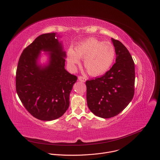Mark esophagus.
<instances>
[{
    "mask_svg": "<svg viewBox=\"0 0 160 160\" xmlns=\"http://www.w3.org/2000/svg\"><path fill=\"white\" fill-rule=\"evenodd\" d=\"M78 79L79 81L82 82H85L86 81V78L84 77H82V76H79L78 77Z\"/></svg>",
    "mask_w": 160,
    "mask_h": 160,
    "instance_id": "obj_1",
    "label": "esophagus"
}]
</instances>
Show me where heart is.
I'll return each mask as SVG.
<instances>
[{"instance_id":"obj_1","label":"heart","mask_w":160,"mask_h":160,"mask_svg":"<svg viewBox=\"0 0 160 160\" xmlns=\"http://www.w3.org/2000/svg\"><path fill=\"white\" fill-rule=\"evenodd\" d=\"M115 57V48L111 42L91 37L78 44L75 51L72 49L68 50L67 61L71 69L75 70L80 63V59H84V67L88 73L98 77L110 69Z\"/></svg>"}]
</instances>
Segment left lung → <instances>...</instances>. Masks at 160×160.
<instances>
[{
	"mask_svg": "<svg viewBox=\"0 0 160 160\" xmlns=\"http://www.w3.org/2000/svg\"><path fill=\"white\" fill-rule=\"evenodd\" d=\"M116 62L104 75L85 82L87 105L97 117L109 118L121 112L134 95L135 64L125 45L111 38Z\"/></svg>",
	"mask_w": 160,
	"mask_h": 160,
	"instance_id": "obj_1",
	"label": "left lung"
}]
</instances>
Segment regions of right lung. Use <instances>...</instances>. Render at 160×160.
Wrapping results in <instances>:
<instances>
[{
  "label": "right lung",
  "mask_w": 160,
  "mask_h": 160,
  "mask_svg": "<svg viewBox=\"0 0 160 160\" xmlns=\"http://www.w3.org/2000/svg\"><path fill=\"white\" fill-rule=\"evenodd\" d=\"M56 33L42 34L20 56L16 75V92L35 118L51 121L62 117L70 105V94L77 77L64 68L66 52ZM50 53L48 64L38 59L42 51Z\"/></svg>",
  "instance_id": "1"
}]
</instances>
